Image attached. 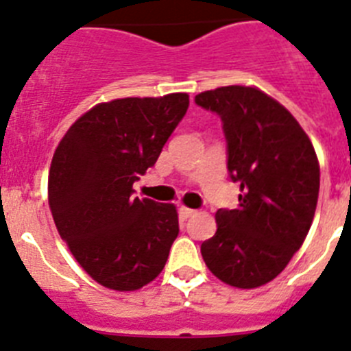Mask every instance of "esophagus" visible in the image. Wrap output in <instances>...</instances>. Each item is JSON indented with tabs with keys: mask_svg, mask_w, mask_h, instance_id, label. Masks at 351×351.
Masks as SVG:
<instances>
[{
	"mask_svg": "<svg viewBox=\"0 0 351 351\" xmlns=\"http://www.w3.org/2000/svg\"><path fill=\"white\" fill-rule=\"evenodd\" d=\"M194 214H196V210L194 208H187V207H180V216L184 217V219H187V217H193Z\"/></svg>",
	"mask_w": 351,
	"mask_h": 351,
	"instance_id": "obj_1",
	"label": "esophagus"
}]
</instances>
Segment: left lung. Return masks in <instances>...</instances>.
<instances>
[{
    "label": "left lung",
    "instance_id": "obj_1",
    "mask_svg": "<svg viewBox=\"0 0 351 351\" xmlns=\"http://www.w3.org/2000/svg\"><path fill=\"white\" fill-rule=\"evenodd\" d=\"M194 101L221 117L226 166L241 184L237 208L216 212L203 261L221 282L253 289L280 275L307 237L319 194L316 152L293 114L257 87L228 85Z\"/></svg>",
    "mask_w": 351,
    "mask_h": 351
}]
</instances>
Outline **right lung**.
Instances as JSON below:
<instances>
[{"instance_id":"add662e5","label":"right lung","mask_w":351,"mask_h":351,"mask_svg":"<svg viewBox=\"0 0 351 351\" xmlns=\"http://www.w3.org/2000/svg\"><path fill=\"white\" fill-rule=\"evenodd\" d=\"M189 107V96L99 103L73 123L55 149L48 178L53 219L90 278L114 291L155 280L178 235L171 203L134 196Z\"/></svg>"}]
</instances>
